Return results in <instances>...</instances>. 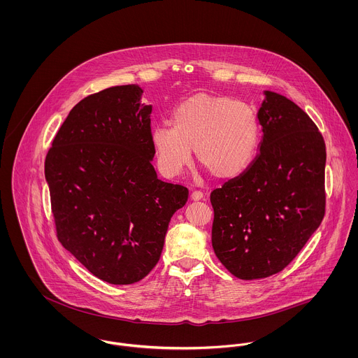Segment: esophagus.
<instances>
[{"mask_svg": "<svg viewBox=\"0 0 358 358\" xmlns=\"http://www.w3.org/2000/svg\"><path fill=\"white\" fill-rule=\"evenodd\" d=\"M203 192H200V191H194V192H192V194H191V199H192L193 201H199V200H201L203 199Z\"/></svg>", "mask_w": 358, "mask_h": 358, "instance_id": "34e87169", "label": "esophagus"}]
</instances>
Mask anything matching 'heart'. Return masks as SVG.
<instances>
[{
  "label": "heart",
  "instance_id": "1",
  "mask_svg": "<svg viewBox=\"0 0 358 358\" xmlns=\"http://www.w3.org/2000/svg\"><path fill=\"white\" fill-rule=\"evenodd\" d=\"M151 140L158 165L169 177L178 176L192 158L217 180L247 170L260 143L256 110L230 96L197 94L173 111V127L157 125Z\"/></svg>",
  "mask_w": 358,
  "mask_h": 358
}]
</instances>
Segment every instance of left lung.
Wrapping results in <instances>:
<instances>
[{
    "instance_id": "1",
    "label": "left lung",
    "mask_w": 358,
    "mask_h": 358,
    "mask_svg": "<svg viewBox=\"0 0 358 358\" xmlns=\"http://www.w3.org/2000/svg\"><path fill=\"white\" fill-rule=\"evenodd\" d=\"M257 117L260 152L240 177L210 196L214 252L244 280L287 267L326 214V143L316 124L271 91Z\"/></svg>"
}]
</instances>
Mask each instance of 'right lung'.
I'll return each mask as SVG.
<instances>
[{
    "mask_svg": "<svg viewBox=\"0 0 358 358\" xmlns=\"http://www.w3.org/2000/svg\"><path fill=\"white\" fill-rule=\"evenodd\" d=\"M136 84L82 99L45 159L57 238L92 275L131 285L159 262L169 222L188 189L151 164V106Z\"/></svg>",
    "mask_w": 358,
    "mask_h": 358,
    "instance_id": "right-lung-1",
    "label": "right lung"
}]
</instances>
